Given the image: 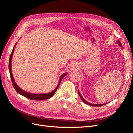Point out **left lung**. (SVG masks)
<instances>
[{
    "label": "left lung",
    "mask_w": 133,
    "mask_h": 133,
    "mask_svg": "<svg viewBox=\"0 0 133 133\" xmlns=\"http://www.w3.org/2000/svg\"><path fill=\"white\" fill-rule=\"evenodd\" d=\"M116 42H117V43L119 44V46H122V43H120L119 41H116ZM78 94H79V96H80V98H81V99L82 100V101H83L84 103H85L86 104H88V105H89L92 106V107H101V106H103V105H105V104H91V103H88L87 101H86V100L82 97V95H80L79 90H78Z\"/></svg>",
    "instance_id": "8db88e82"
}]
</instances>
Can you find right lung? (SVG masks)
<instances>
[{
	"label": "right lung",
	"instance_id": "add662e5",
	"mask_svg": "<svg viewBox=\"0 0 133 133\" xmlns=\"http://www.w3.org/2000/svg\"><path fill=\"white\" fill-rule=\"evenodd\" d=\"M16 45V44H15ZM15 45H14L13 50L11 51V53L10 54V58H9V73H10V78H11V82H12V84H13V87L14 88L15 90L17 91V92L19 94H21L22 95H23V96H25V98H27L31 100H46L49 99L50 98H51L52 96H53L54 93L55 92V91H57L59 85V84L61 82L62 80L63 79V78H64V76H65L67 73H64L61 76H60V78L59 79V84L58 85H57V87H56L55 89L53 90L52 91L50 92H48V93H45V94H33V93H30V92H26L25 91L23 90L21 88H20L17 84L15 82V80L13 78V74H12V72H11V60H12V57H13V52L14 50V47L15 46Z\"/></svg>",
	"mask_w": 133,
	"mask_h": 133
}]
</instances>
